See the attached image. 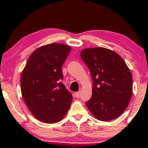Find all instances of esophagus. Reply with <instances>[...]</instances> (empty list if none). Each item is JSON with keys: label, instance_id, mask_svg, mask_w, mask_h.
Returning a JSON list of instances; mask_svg holds the SVG:
<instances>
[{"label": "esophagus", "instance_id": "34e87169", "mask_svg": "<svg viewBox=\"0 0 148 148\" xmlns=\"http://www.w3.org/2000/svg\"><path fill=\"white\" fill-rule=\"evenodd\" d=\"M80 94H81L80 91H79V92H76V93H75V96H76V98H79V96H80Z\"/></svg>", "mask_w": 148, "mask_h": 148}]
</instances>
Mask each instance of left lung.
Listing matches in <instances>:
<instances>
[{
    "instance_id": "left-lung-1",
    "label": "left lung",
    "mask_w": 148,
    "mask_h": 148,
    "mask_svg": "<svg viewBox=\"0 0 148 148\" xmlns=\"http://www.w3.org/2000/svg\"><path fill=\"white\" fill-rule=\"evenodd\" d=\"M81 58L90 71L92 95L86 106L95 118L108 121L117 118L128 106L133 94V79L124 60L107 48H86Z\"/></svg>"
}]
</instances>
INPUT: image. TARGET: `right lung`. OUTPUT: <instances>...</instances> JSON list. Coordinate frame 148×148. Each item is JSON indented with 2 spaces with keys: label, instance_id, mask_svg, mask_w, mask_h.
<instances>
[{
  "label": "right lung",
  "instance_id": "1",
  "mask_svg": "<svg viewBox=\"0 0 148 148\" xmlns=\"http://www.w3.org/2000/svg\"><path fill=\"white\" fill-rule=\"evenodd\" d=\"M71 49L62 44L41 46L30 55L21 73L24 102L42 122H59L71 104L72 94L62 82V66Z\"/></svg>",
  "mask_w": 148,
  "mask_h": 148
}]
</instances>
